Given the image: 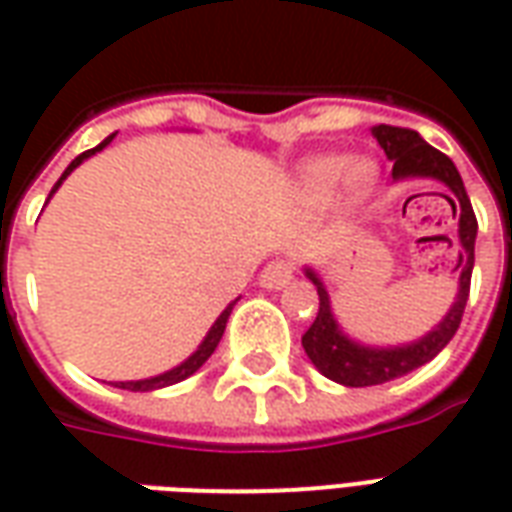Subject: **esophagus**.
Wrapping results in <instances>:
<instances>
[{
    "mask_svg": "<svg viewBox=\"0 0 512 512\" xmlns=\"http://www.w3.org/2000/svg\"><path fill=\"white\" fill-rule=\"evenodd\" d=\"M290 279H293V263H288V260H277V263H268V266L263 268L260 285L268 290H277L285 288Z\"/></svg>",
    "mask_w": 512,
    "mask_h": 512,
    "instance_id": "34e87169",
    "label": "esophagus"
}]
</instances>
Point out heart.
Returning <instances> with one entry per match:
<instances>
[{
	"label": "heart",
	"mask_w": 512,
	"mask_h": 512,
	"mask_svg": "<svg viewBox=\"0 0 512 512\" xmlns=\"http://www.w3.org/2000/svg\"><path fill=\"white\" fill-rule=\"evenodd\" d=\"M340 180L345 183L348 194H365L376 180V167L365 158L318 156L301 167L299 189L307 200L321 202L332 197L334 186Z\"/></svg>",
	"instance_id": "obj_1"
}]
</instances>
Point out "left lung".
I'll use <instances>...</instances> for the list:
<instances>
[{
    "label": "left lung",
    "instance_id": "obj_1",
    "mask_svg": "<svg viewBox=\"0 0 512 512\" xmlns=\"http://www.w3.org/2000/svg\"><path fill=\"white\" fill-rule=\"evenodd\" d=\"M373 136L378 139V145L384 147L386 158L392 161V178L441 180L455 194V200L452 197H447V200L452 202V216L458 211V238H461L463 246L461 257H458L461 288H458V299L450 307V312L444 315V321L433 332L425 334L422 340L411 345H397V348H370V345H359L345 337L340 323L334 321L332 301H329L326 285L312 268H307V277L318 288V315L301 337V345H304L312 365L318 367L323 376L343 386L386 384V381L406 376L411 370L430 362L458 332L463 310H466V299H469V285H472L477 216L472 211L469 194L463 189L461 172L455 169V164L441 150L428 145L411 128L376 126Z\"/></svg>",
    "mask_w": 512,
    "mask_h": 512
}]
</instances>
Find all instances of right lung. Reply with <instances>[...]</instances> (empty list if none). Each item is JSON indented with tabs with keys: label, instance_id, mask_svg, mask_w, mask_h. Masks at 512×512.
<instances>
[{
	"label": "right lung",
	"instance_id": "right-lung-1",
	"mask_svg": "<svg viewBox=\"0 0 512 512\" xmlns=\"http://www.w3.org/2000/svg\"><path fill=\"white\" fill-rule=\"evenodd\" d=\"M112 139H115V134L106 136L104 142H101V145H98V147H93V150H84L82 156L73 158L71 164H68V169L62 172V178L57 180V183H54V189H51V194H54V191L60 189L62 180L68 178V175H71L73 169H76V167H79V164H82L84 158H90V156H95L98 150H104V147L109 145ZM51 194H49V197H51ZM235 301H238V299H235ZM235 301H233V304H227V310H224L222 315L216 318V323H213V326H211V332L205 334V340H202V343H200V348H197V351H194V354H191L189 359H186V362H180L178 367H172V370H167V373H161V376L145 378V381H117L115 386H120V389H131V392H150V389H161V386H172V384H178V381H183V378L194 376V373H197V370H200V367L205 365V362H208V356H211L213 351H216V345H219V340H222L224 326H227V318H230V312H233Z\"/></svg>",
	"mask_w": 512,
	"mask_h": 512
}]
</instances>
